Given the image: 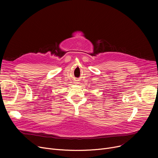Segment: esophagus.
Segmentation results:
<instances>
[{
  "mask_svg": "<svg viewBox=\"0 0 158 158\" xmlns=\"http://www.w3.org/2000/svg\"><path fill=\"white\" fill-rule=\"evenodd\" d=\"M75 81H76V82H75L74 83L76 84V85H79V84H80V81H79V79H77V80H76Z\"/></svg>",
  "mask_w": 158,
  "mask_h": 158,
  "instance_id": "1",
  "label": "esophagus"
}]
</instances>
